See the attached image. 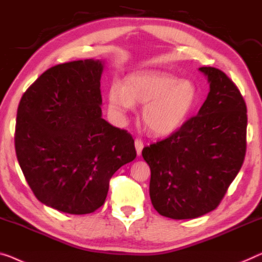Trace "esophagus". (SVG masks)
I'll return each instance as SVG.
<instances>
[{"mask_svg": "<svg viewBox=\"0 0 262 262\" xmlns=\"http://www.w3.org/2000/svg\"><path fill=\"white\" fill-rule=\"evenodd\" d=\"M135 148H136V153H138V155H141V151L143 148V142L141 139H135Z\"/></svg>", "mask_w": 262, "mask_h": 262, "instance_id": "34e87169", "label": "esophagus"}]
</instances>
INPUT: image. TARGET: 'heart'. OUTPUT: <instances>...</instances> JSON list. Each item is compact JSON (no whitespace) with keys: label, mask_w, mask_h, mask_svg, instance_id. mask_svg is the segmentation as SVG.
<instances>
[{"label":"heart","mask_w":262,"mask_h":262,"mask_svg":"<svg viewBox=\"0 0 262 262\" xmlns=\"http://www.w3.org/2000/svg\"><path fill=\"white\" fill-rule=\"evenodd\" d=\"M109 106L123 114L133 103L144 104L142 121L151 134L167 135L180 128L199 101L196 85L166 73L136 72L124 77L122 84L109 89Z\"/></svg>","instance_id":"b5f03b06"}]
</instances>
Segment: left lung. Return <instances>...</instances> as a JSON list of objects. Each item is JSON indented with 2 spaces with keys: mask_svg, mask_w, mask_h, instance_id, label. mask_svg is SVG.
Masks as SVG:
<instances>
[{
  "mask_svg": "<svg viewBox=\"0 0 262 262\" xmlns=\"http://www.w3.org/2000/svg\"><path fill=\"white\" fill-rule=\"evenodd\" d=\"M200 70L210 89L198 114L142 150L150 168L151 205L175 220L215 209L246 155L247 107L239 88L220 69Z\"/></svg>",
  "mask_w": 262,
  "mask_h": 262,
  "instance_id": "obj_1",
  "label": "left lung"
}]
</instances>
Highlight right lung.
I'll use <instances>...</instances> for the list:
<instances>
[{"label":"right lung","mask_w":262,"mask_h":262,"mask_svg":"<svg viewBox=\"0 0 262 262\" xmlns=\"http://www.w3.org/2000/svg\"><path fill=\"white\" fill-rule=\"evenodd\" d=\"M100 60L47 69L18 103L15 150L42 204L89 214L104 204L109 181L136 158L133 136L102 119Z\"/></svg>","instance_id":"obj_1"}]
</instances>
